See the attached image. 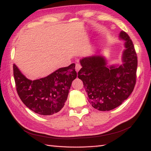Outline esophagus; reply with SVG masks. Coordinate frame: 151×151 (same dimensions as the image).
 <instances>
[{
    "label": "esophagus",
    "mask_w": 151,
    "mask_h": 151,
    "mask_svg": "<svg viewBox=\"0 0 151 151\" xmlns=\"http://www.w3.org/2000/svg\"><path fill=\"white\" fill-rule=\"evenodd\" d=\"M82 68V66L81 65H80L79 63H76V66H75V69H76V72H78V70Z\"/></svg>",
    "instance_id": "obj_1"
}]
</instances>
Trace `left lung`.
<instances>
[{"instance_id":"left-lung-1","label":"left lung","mask_w":151,"mask_h":151,"mask_svg":"<svg viewBox=\"0 0 151 151\" xmlns=\"http://www.w3.org/2000/svg\"><path fill=\"white\" fill-rule=\"evenodd\" d=\"M119 38L124 41L121 65L108 66L101 55L81 60L82 68L78 77L83 82L89 102L100 111H109L118 107L129 97L136 81L137 54L132 40L125 32Z\"/></svg>"}]
</instances>
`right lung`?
<instances>
[{
    "label": "right lung",
    "mask_w": 151,
    "mask_h": 151,
    "mask_svg": "<svg viewBox=\"0 0 151 151\" xmlns=\"http://www.w3.org/2000/svg\"><path fill=\"white\" fill-rule=\"evenodd\" d=\"M17 93L26 106L43 115L60 111L65 105L72 82L76 78L75 64L60 68L45 78L30 81L14 64Z\"/></svg>",
    "instance_id": "right-lung-1"
}]
</instances>
